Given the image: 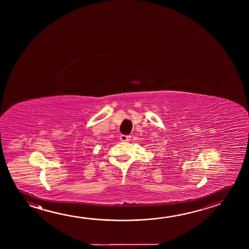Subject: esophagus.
<instances>
[{"label":"esophagus","instance_id":"obj_1","mask_svg":"<svg viewBox=\"0 0 249 249\" xmlns=\"http://www.w3.org/2000/svg\"><path fill=\"white\" fill-rule=\"evenodd\" d=\"M130 139V135H122L120 136V140H121V142H128Z\"/></svg>","mask_w":249,"mask_h":249}]
</instances>
